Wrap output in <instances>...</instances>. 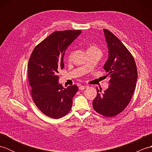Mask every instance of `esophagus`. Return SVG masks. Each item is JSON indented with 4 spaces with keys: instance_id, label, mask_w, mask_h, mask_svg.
Listing matches in <instances>:
<instances>
[{
    "instance_id": "1",
    "label": "esophagus",
    "mask_w": 152,
    "mask_h": 152,
    "mask_svg": "<svg viewBox=\"0 0 152 152\" xmlns=\"http://www.w3.org/2000/svg\"><path fill=\"white\" fill-rule=\"evenodd\" d=\"M87 86H80V87H79V89L80 90H83V89H86V88H87Z\"/></svg>"
}]
</instances>
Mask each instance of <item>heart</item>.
Masks as SVG:
<instances>
[{"label":"heart","instance_id":"obj_1","mask_svg":"<svg viewBox=\"0 0 152 152\" xmlns=\"http://www.w3.org/2000/svg\"><path fill=\"white\" fill-rule=\"evenodd\" d=\"M94 50H100L95 46H89V48L88 49V51H94Z\"/></svg>","mask_w":152,"mask_h":152}]
</instances>
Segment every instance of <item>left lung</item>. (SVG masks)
I'll use <instances>...</instances> for the list:
<instances>
[{
  "label": "left lung",
  "mask_w": 152,
  "mask_h": 152,
  "mask_svg": "<svg viewBox=\"0 0 152 152\" xmlns=\"http://www.w3.org/2000/svg\"><path fill=\"white\" fill-rule=\"evenodd\" d=\"M108 50L104 69L110 77L108 88L104 92L96 89L93 101L96 112L106 117L118 115L129 103L137 81V69L133 56L118 37L103 29Z\"/></svg>",
  "instance_id": "1"
}]
</instances>
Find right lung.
Instances as JSON below:
<instances>
[{"label":"right lung","mask_w":152,"mask_h":152,"mask_svg":"<svg viewBox=\"0 0 152 152\" xmlns=\"http://www.w3.org/2000/svg\"><path fill=\"white\" fill-rule=\"evenodd\" d=\"M82 31H56L35 47L28 64V81L33 101L48 117L59 119L72 108V99L78 91L74 85L64 88L59 83V70L64 64V53Z\"/></svg>","instance_id":"right-lung-1"}]
</instances>
